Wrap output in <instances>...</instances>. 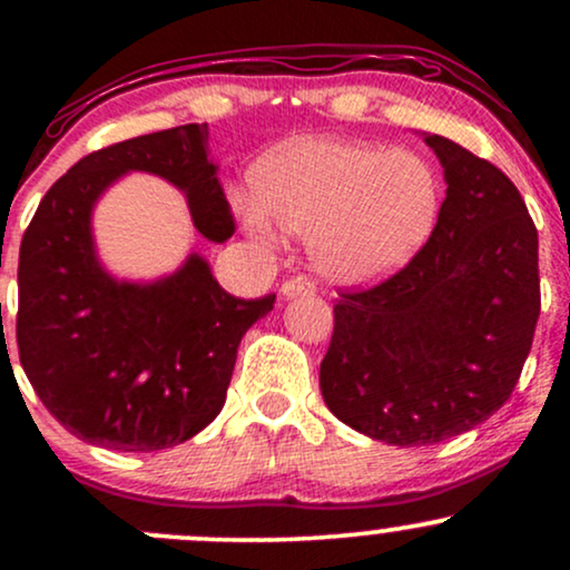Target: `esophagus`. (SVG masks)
<instances>
[{"mask_svg":"<svg viewBox=\"0 0 570 570\" xmlns=\"http://www.w3.org/2000/svg\"><path fill=\"white\" fill-rule=\"evenodd\" d=\"M311 292H313V281L305 276H292L281 284V294H284L286 299L299 297V294H311Z\"/></svg>","mask_w":570,"mask_h":570,"instance_id":"obj_1","label":"esophagus"}]
</instances>
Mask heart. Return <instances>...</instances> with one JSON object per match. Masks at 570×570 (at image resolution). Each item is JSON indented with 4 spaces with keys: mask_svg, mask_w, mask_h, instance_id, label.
<instances>
[{
    "mask_svg": "<svg viewBox=\"0 0 570 570\" xmlns=\"http://www.w3.org/2000/svg\"><path fill=\"white\" fill-rule=\"evenodd\" d=\"M259 217L311 235L316 271L332 284H370L415 257L442 206L434 166L410 149L313 139L271 153L254 171ZM257 214L248 225L263 227Z\"/></svg>",
    "mask_w": 570,
    "mask_h": 570,
    "instance_id": "1",
    "label": "heart"
}]
</instances>
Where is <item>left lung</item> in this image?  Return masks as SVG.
Instances as JSON below:
<instances>
[{
    "label": "left lung",
    "instance_id": "left-lung-1",
    "mask_svg": "<svg viewBox=\"0 0 570 570\" xmlns=\"http://www.w3.org/2000/svg\"><path fill=\"white\" fill-rule=\"evenodd\" d=\"M448 193L426 246L377 286L340 294L322 394L345 426L423 448L512 396L541 311L539 233L493 163L426 136Z\"/></svg>",
    "mask_w": 570,
    "mask_h": 570
}]
</instances>
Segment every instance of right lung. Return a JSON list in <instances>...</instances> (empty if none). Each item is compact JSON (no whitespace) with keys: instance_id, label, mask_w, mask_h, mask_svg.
<instances>
[{"instance_id":"add662e5","label":"right lung","mask_w":570,"mask_h":570,"mask_svg":"<svg viewBox=\"0 0 570 570\" xmlns=\"http://www.w3.org/2000/svg\"><path fill=\"white\" fill-rule=\"evenodd\" d=\"M130 171L179 187L206 238L233 235L206 122L85 155L48 189L23 233L16 337L26 377L69 434L122 453H155L219 415L240 337L273 311L276 294L233 297L200 254L149 284L109 276L90 217L104 189Z\"/></svg>"}]
</instances>
